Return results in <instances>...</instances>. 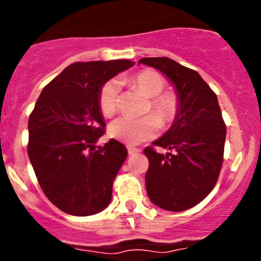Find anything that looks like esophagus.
Listing matches in <instances>:
<instances>
[{"mask_svg":"<svg viewBox=\"0 0 261 261\" xmlns=\"http://www.w3.org/2000/svg\"><path fill=\"white\" fill-rule=\"evenodd\" d=\"M127 151H128V154L133 155V154H136V152H140L141 150L138 149V147H134V146L128 145V146H127Z\"/></svg>","mask_w":261,"mask_h":261,"instance_id":"obj_1","label":"esophagus"}]
</instances>
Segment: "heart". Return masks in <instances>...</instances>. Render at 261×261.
Segmentation results:
<instances>
[{
  "mask_svg": "<svg viewBox=\"0 0 261 261\" xmlns=\"http://www.w3.org/2000/svg\"><path fill=\"white\" fill-rule=\"evenodd\" d=\"M131 86L140 91L146 98L152 115L141 118L118 117L109 126V133L112 138L128 144H138L147 139L154 138L159 131V122L169 125L175 118L178 111L177 97L173 93H162L165 82L159 73L151 69H144L130 78ZM99 109L106 117H111L118 109V83L110 81L102 87L99 92Z\"/></svg>",
  "mask_w": 261,
  "mask_h": 261,
  "instance_id": "heart-1",
  "label": "heart"
}]
</instances>
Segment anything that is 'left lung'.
<instances>
[{
	"label": "left lung",
	"mask_w": 261,
	"mask_h": 261,
	"mask_svg": "<svg viewBox=\"0 0 261 261\" xmlns=\"http://www.w3.org/2000/svg\"><path fill=\"white\" fill-rule=\"evenodd\" d=\"M139 64L155 68L174 87L178 111L169 130L144 150L149 159L146 192L155 206L180 212L203 201L222 167L226 126L217 96L193 69L169 58H143Z\"/></svg>",
	"instance_id": "8db88e82"
}]
</instances>
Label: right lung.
<instances>
[{"mask_svg":"<svg viewBox=\"0 0 261 261\" xmlns=\"http://www.w3.org/2000/svg\"><path fill=\"white\" fill-rule=\"evenodd\" d=\"M133 65L127 59L73 63L43 89L29 117L34 172L49 201L68 215H96L111 202L127 150L115 139L94 147L106 126L99 92Z\"/></svg>","mask_w":261,"mask_h":261,"instance_id":"obj_1","label":"right lung"}]
</instances>
